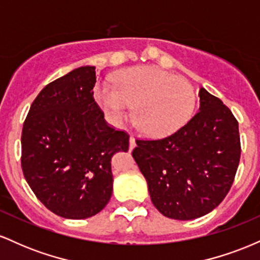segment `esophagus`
I'll use <instances>...</instances> for the list:
<instances>
[{
  "label": "esophagus",
  "instance_id": "obj_1",
  "mask_svg": "<svg viewBox=\"0 0 260 260\" xmlns=\"http://www.w3.org/2000/svg\"><path fill=\"white\" fill-rule=\"evenodd\" d=\"M136 148V137L131 136L129 137V150H133Z\"/></svg>",
  "mask_w": 260,
  "mask_h": 260
}]
</instances>
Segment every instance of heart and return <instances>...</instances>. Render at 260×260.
<instances>
[{"label":"heart","mask_w":260,"mask_h":260,"mask_svg":"<svg viewBox=\"0 0 260 260\" xmlns=\"http://www.w3.org/2000/svg\"><path fill=\"white\" fill-rule=\"evenodd\" d=\"M113 86L96 85L94 98L110 123L120 124L133 111L138 129L151 138L177 132L196 106L190 83L155 66H137L115 74Z\"/></svg>","instance_id":"heart-1"}]
</instances>
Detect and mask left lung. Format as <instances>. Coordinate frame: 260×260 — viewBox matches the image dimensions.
Masks as SVG:
<instances>
[{"label":"left lung","mask_w":260,"mask_h":260,"mask_svg":"<svg viewBox=\"0 0 260 260\" xmlns=\"http://www.w3.org/2000/svg\"><path fill=\"white\" fill-rule=\"evenodd\" d=\"M199 112L159 140H136L133 157L164 216L193 220L223 201L241 156L238 122L219 98L201 88Z\"/></svg>","instance_id":"left-lung-1"}]
</instances>
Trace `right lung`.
Here are the masks:
<instances>
[{"instance_id":"right-lung-1","label":"right lung","mask_w":260,"mask_h":260,"mask_svg":"<svg viewBox=\"0 0 260 260\" xmlns=\"http://www.w3.org/2000/svg\"><path fill=\"white\" fill-rule=\"evenodd\" d=\"M94 66L53 80L32 101L22 132V169L38 199L64 219H86L112 194L111 157L129 137L107 126L92 98Z\"/></svg>"}]
</instances>
